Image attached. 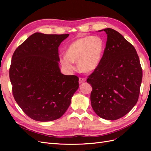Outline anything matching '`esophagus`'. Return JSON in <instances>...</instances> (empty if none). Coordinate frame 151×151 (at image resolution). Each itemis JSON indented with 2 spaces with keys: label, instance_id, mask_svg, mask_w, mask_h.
<instances>
[{
  "label": "esophagus",
  "instance_id": "1",
  "mask_svg": "<svg viewBox=\"0 0 151 151\" xmlns=\"http://www.w3.org/2000/svg\"><path fill=\"white\" fill-rule=\"evenodd\" d=\"M85 81H86V79L84 78V77H79V82L80 84L84 83V82H85Z\"/></svg>",
  "mask_w": 151,
  "mask_h": 151
}]
</instances>
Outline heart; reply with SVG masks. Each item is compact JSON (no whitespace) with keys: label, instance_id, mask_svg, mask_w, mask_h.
Listing matches in <instances>:
<instances>
[{"label":"heart","instance_id":"b5f03b06","mask_svg":"<svg viewBox=\"0 0 151 151\" xmlns=\"http://www.w3.org/2000/svg\"><path fill=\"white\" fill-rule=\"evenodd\" d=\"M103 40L99 36H88L77 38L67 47L65 57L60 59L62 65L67 70L74 68L73 62L77 61L84 72H92L99 67L104 52Z\"/></svg>","mask_w":151,"mask_h":151}]
</instances>
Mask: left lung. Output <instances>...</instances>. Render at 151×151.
<instances>
[{"mask_svg": "<svg viewBox=\"0 0 151 151\" xmlns=\"http://www.w3.org/2000/svg\"><path fill=\"white\" fill-rule=\"evenodd\" d=\"M99 67L88 76L91 84V106L104 119L124 116L138 101L142 69L134 47L118 31L111 28Z\"/></svg>", "mask_w": 151, "mask_h": 151, "instance_id": "1", "label": "left lung"}]
</instances>
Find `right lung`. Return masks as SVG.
<instances>
[{"mask_svg":"<svg viewBox=\"0 0 151 151\" xmlns=\"http://www.w3.org/2000/svg\"><path fill=\"white\" fill-rule=\"evenodd\" d=\"M68 36L35 33L13 53L9 68L13 96L31 119L60 118L79 88V77L62 74L58 66V47Z\"/></svg>","mask_w":151,"mask_h":151,"instance_id":"add662e5","label":"right lung"}]
</instances>
